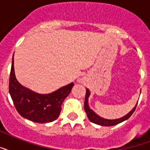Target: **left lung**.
<instances>
[{"instance_id":"1","label":"left lung","mask_w":150,"mask_h":150,"mask_svg":"<svg viewBox=\"0 0 150 150\" xmlns=\"http://www.w3.org/2000/svg\"><path fill=\"white\" fill-rule=\"evenodd\" d=\"M90 90L86 89V98H85V102H84V109H85V112L87 115L88 119L90 120L92 123H96V124H98V125L101 126H106V127H110V126H114L118 124V123H121V122H123L126 120L129 119V117L133 114V112L135 110L136 107H137V104L133 108V109L129 113H127L126 116H123L120 119H116V120H107V119H104L102 117H100L98 115H97L94 112H93L92 109H90V106H89V104H88V98L90 97Z\"/></svg>"}]
</instances>
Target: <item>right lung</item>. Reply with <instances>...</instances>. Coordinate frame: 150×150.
I'll use <instances>...</instances> for the list:
<instances>
[{
    "instance_id": "right-lung-1",
    "label": "right lung",
    "mask_w": 150,
    "mask_h": 150,
    "mask_svg": "<svg viewBox=\"0 0 150 150\" xmlns=\"http://www.w3.org/2000/svg\"><path fill=\"white\" fill-rule=\"evenodd\" d=\"M74 83H71L52 93H41L21 85L17 81L12 57L9 78V93L19 115L35 123H50L60 115L61 105L69 95Z\"/></svg>"
}]
</instances>
